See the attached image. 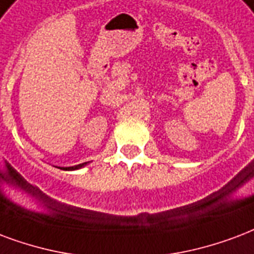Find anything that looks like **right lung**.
I'll return each instance as SVG.
<instances>
[{"mask_svg":"<svg viewBox=\"0 0 254 254\" xmlns=\"http://www.w3.org/2000/svg\"><path fill=\"white\" fill-rule=\"evenodd\" d=\"M88 164V162H84V164H80V165H75V166H66V168H60V169L63 170H75V169H81L82 166H85Z\"/></svg>","mask_w":254,"mask_h":254,"instance_id":"add662e5","label":"right lung"}]
</instances>
